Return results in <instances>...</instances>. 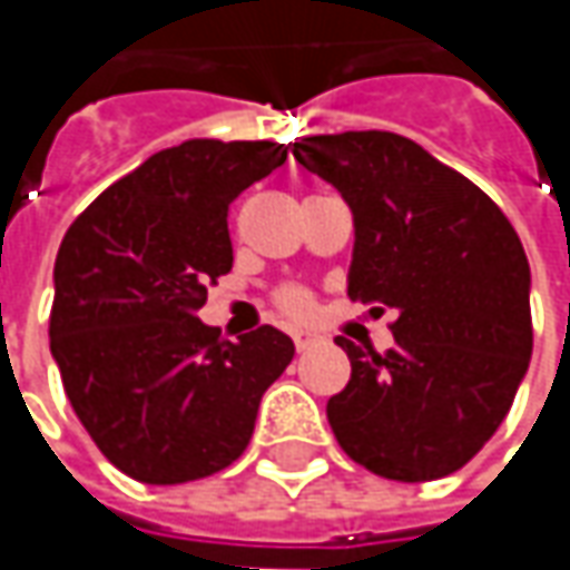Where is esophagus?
Returning <instances> with one entry per match:
<instances>
[{"mask_svg": "<svg viewBox=\"0 0 570 570\" xmlns=\"http://www.w3.org/2000/svg\"><path fill=\"white\" fill-rule=\"evenodd\" d=\"M292 340H295L297 352H307V348H314L320 342V333H314V330H295Z\"/></svg>", "mask_w": 570, "mask_h": 570, "instance_id": "obj_1", "label": "esophagus"}]
</instances>
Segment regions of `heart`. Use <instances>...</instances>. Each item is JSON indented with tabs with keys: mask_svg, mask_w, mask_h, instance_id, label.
Instances as JSON below:
<instances>
[{
	"mask_svg": "<svg viewBox=\"0 0 570 570\" xmlns=\"http://www.w3.org/2000/svg\"><path fill=\"white\" fill-rule=\"evenodd\" d=\"M282 307H285L288 314H295V317H304V314L311 311V297L304 295V292H295V288H292V292H285V295H282Z\"/></svg>",
	"mask_w": 570,
	"mask_h": 570,
	"instance_id": "1",
	"label": "heart"
}]
</instances>
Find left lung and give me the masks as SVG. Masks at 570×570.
<instances>
[{"label":"left lung","instance_id":"left-lung-1","mask_svg":"<svg viewBox=\"0 0 570 570\" xmlns=\"http://www.w3.org/2000/svg\"><path fill=\"white\" fill-rule=\"evenodd\" d=\"M292 155L352 208L348 295L396 311L386 355L336 340L352 377L326 403L330 428L383 479H444L485 448L530 367L523 244L482 189L405 136H311Z\"/></svg>","mask_w":570,"mask_h":570}]
</instances>
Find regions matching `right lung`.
Listing matches in <instances>:
<instances>
[{"label":"right lung","mask_w":570,"mask_h":570,"mask_svg":"<svg viewBox=\"0 0 570 570\" xmlns=\"http://www.w3.org/2000/svg\"><path fill=\"white\" fill-rule=\"evenodd\" d=\"M278 142L189 139L104 189L56 253L50 352L100 453L148 485L230 466L295 342L218 340L196 317L234 263L228 206L285 165Z\"/></svg>","instance_id":"1"}]
</instances>
